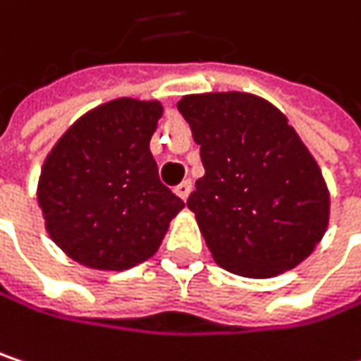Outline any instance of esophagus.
Listing matches in <instances>:
<instances>
[{
  "label": "esophagus",
  "mask_w": 361,
  "mask_h": 361,
  "mask_svg": "<svg viewBox=\"0 0 361 361\" xmlns=\"http://www.w3.org/2000/svg\"><path fill=\"white\" fill-rule=\"evenodd\" d=\"M190 192H192V181H190V180L181 181L180 185L176 188V194L180 196L181 200H188V196H190Z\"/></svg>",
  "instance_id": "1"
}]
</instances>
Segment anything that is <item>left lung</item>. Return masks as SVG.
I'll use <instances>...</instances> for the list:
<instances>
[{"mask_svg": "<svg viewBox=\"0 0 361 361\" xmlns=\"http://www.w3.org/2000/svg\"><path fill=\"white\" fill-rule=\"evenodd\" d=\"M178 110L204 167L188 209L215 263L274 278L307 259L328 228L330 194L288 118L245 92L183 96Z\"/></svg>", "mask_w": 361, "mask_h": 361, "instance_id": "1", "label": "left lung"}]
</instances>
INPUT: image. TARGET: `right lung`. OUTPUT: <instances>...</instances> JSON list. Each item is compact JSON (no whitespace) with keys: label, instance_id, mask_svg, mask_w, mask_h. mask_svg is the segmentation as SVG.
<instances>
[{"label":"right lung","instance_id":"obj_1","mask_svg":"<svg viewBox=\"0 0 361 361\" xmlns=\"http://www.w3.org/2000/svg\"><path fill=\"white\" fill-rule=\"evenodd\" d=\"M161 116L159 100H110L79 116L45 157L37 202L73 261L123 271L159 251L183 209L150 152Z\"/></svg>","mask_w":361,"mask_h":361}]
</instances>
